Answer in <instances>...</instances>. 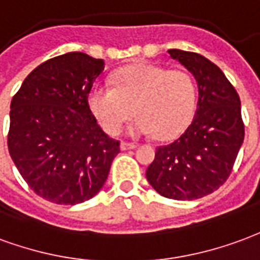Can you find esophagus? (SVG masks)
<instances>
[{"label":"esophagus","instance_id":"obj_1","mask_svg":"<svg viewBox=\"0 0 260 260\" xmlns=\"http://www.w3.org/2000/svg\"><path fill=\"white\" fill-rule=\"evenodd\" d=\"M120 148H122V151H126V149L137 148V145L133 143H126V141H122V143H120Z\"/></svg>","mask_w":260,"mask_h":260}]
</instances>
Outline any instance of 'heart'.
Listing matches in <instances>:
<instances>
[{
	"label": "heart",
	"instance_id": "obj_1",
	"mask_svg": "<svg viewBox=\"0 0 260 260\" xmlns=\"http://www.w3.org/2000/svg\"><path fill=\"white\" fill-rule=\"evenodd\" d=\"M115 88L96 84L88 104L104 130L116 136L136 113L133 136L156 134L160 140L177 137L197 111L198 92L194 79L181 69L138 62L115 75Z\"/></svg>",
	"mask_w": 260,
	"mask_h": 260
}]
</instances>
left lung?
<instances>
[{"label": "left lung", "instance_id": "obj_1", "mask_svg": "<svg viewBox=\"0 0 260 260\" xmlns=\"http://www.w3.org/2000/svg\"><path fill=\"white\" fill-rule=\"evenodd\" d=\"M168 52L194 75L198 104L187 130L156 148L145 176L162 197L191 201L212 194L229 179L244 141L241 101L224 73L205 56Z\"/></svg>", "mask_w": 260, "mask_h": 260}]
</instances>
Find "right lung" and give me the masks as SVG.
<instances>
[{"instance_id":"obj_1","label":"right lung","mask_w":260,"mask_h":260,"mask_svg":"<svg viewBox=\"0 0 260 260\" xmlns=\"http://www.w3.org/2000/svg\"><path fill=\"white\" fill-rule=\"evenodd\" d=\"M104 68L83 52L55 56L24 79L11 102L9 155L30 188L58 205L96 195L120 152L88 105Z\"/></svg>"}]
</instances>
